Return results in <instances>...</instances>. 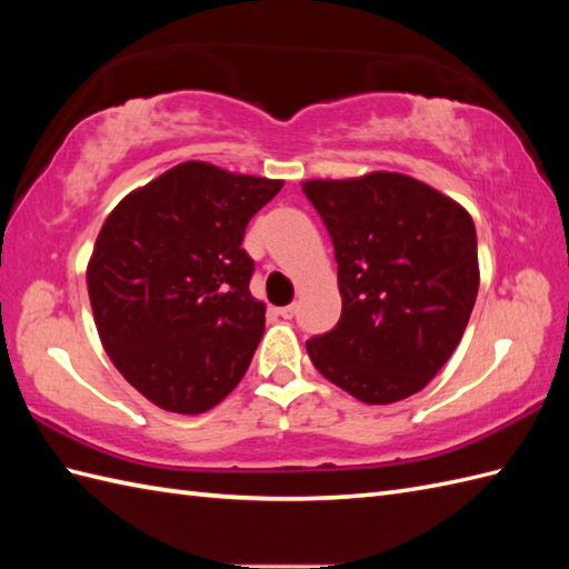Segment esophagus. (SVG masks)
Segmentation results:
<instances>
[{
	"label": "esophagus",
	"instance_id": "34e87169",
	"mask_svg": "<svg viewBox=\"0 0 569 569\" xmlns=\"http://www.w3.org/2000/svg\"><path fill=\"white\" fill-rule=\"evenodd\" d=\"M296 310H298V308H296V303H291V306H283V308H278L276 312H278V316H281L283 320H291V318L296 316Z\"/></svg>",
	"mask_w": 569,
	"mask_h": 569
}]
</instances>
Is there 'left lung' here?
<instances>
[{"instance_id": "1", "label": "left lung", "mask_w": 569, "mask_h": 569, "mask_svg": "<svg viewBox=\"0 0 569 569\" xmlns=\"http://www.w3.org/2000/svg\"><path fill=\"white\" fill-rule=\"evenodd\" d=\"M332 237L342 316L306 342L325 379L386 406L426 389L465 335L479 291L469 212L418 178L303 180Z\"/></svg>"}]
</instances>
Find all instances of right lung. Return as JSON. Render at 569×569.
<instances>
[{"instance_id":"1","label":"right lung","mask_w":569,"mask_h":569,"mask_svg":"<svg viewBox=\"0 0 569 569\" xmlns=\"http://www.w3.org/2000/svg\"><path fill=\"white\" fill-rule=\"evenodd\" d=\"M283 180L186 161L131 190L88 261L100 342L119 373L168 413L200 416L232 393L263 335L241 249Z\"/></svg>"}]
</instances>
